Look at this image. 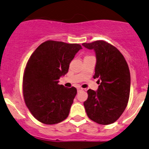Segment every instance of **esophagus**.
Instances as JSON below:
<instances>
[{
  "label": "esophagus",
  "mask_w": 149,
  "mask_h": 149,
  "mask_svg": "<svg viewBox=\"0 0 149 149\" xmlns=\"http://www.w3.org/2000/svg\"><path fill=\"white\" fill-rule=\"evenodd\" d=\"M83 88H78V92H81V91H83Z\"/></svg>",
  "instance_id": "esophagus-1"
}]
</instances>
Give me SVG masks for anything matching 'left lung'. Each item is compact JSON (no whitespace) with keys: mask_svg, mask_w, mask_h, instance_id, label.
<instances>
[{"mask_svg":"<svg viewBox=\"0 0 149 149\" xmlns=\"http://www.w3.org/2000/svg\"><path fill=\"white\" fill-rule=\"evenodd\" d=\"M82 45L95 50L97 63L93 77L99 78L100 84L97 91L88 90V100L84 102L87 115L98 124L113 123L129 100L130 73L127 61L118 49L104 40Z\"/></svg>","mask_w":149,"mask_h":149,"instance_id":"left-lung-1","label":"left lung"}]
</instances>
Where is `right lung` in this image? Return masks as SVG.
<instances>
[{
	"label": "right lung",
	"instance_id": "add662e5",
	"mask_svg": "<svg viewBox=\"0 0 149 149\" xmlns=\"http://www.w3.org/2000/svg\"><path fill=\"white\" fill-rule=\"evenodd\" d=\"M81 45L47 40L31 54L23 76V95L31 113L42 123H59L68 117L76 88L59 85Z\"/></svg>",
	"mask_w": 149,
	"mask_h": 149
}]
</instances>
